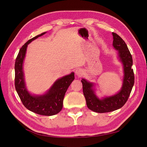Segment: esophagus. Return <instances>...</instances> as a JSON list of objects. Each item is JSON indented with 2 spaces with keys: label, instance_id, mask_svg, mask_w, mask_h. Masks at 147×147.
Here are the masks:
<instances>
[{
  "label": "esophagus",
  "instance_id": "esophagus-1",
  "mask_svg": "<svg viewBox=\"0 0 147 147\" xmlns=\"http://www.w3.org/2000/svg\"><path fill=\"white\" fill-rule=\"evenodd\" d=\"M83 70L81 68H78L75 70V74H76L78 77H81L83 74Z\"/></svg>",
  "mask_w": 147,
  "mask_h": 147
}]
</instances>
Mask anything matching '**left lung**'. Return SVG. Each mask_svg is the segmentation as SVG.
<instances>
[{
	"instance_id": "8db88e82",
	"label": "left lung",
	"mask_w": 147,
	"mask_h": 147,
	"mask_svg": "<svg viewBox=\"0 0 147 147\" xmlns=\"http://www.w3.org/2000/svg\"><path fill=\"white\" fill-rule=\"evenodd\" d=\"M113 46L118 50L119 59L123 64L124 78L122 88L117 94L112 96L99 99L92 88L94 83L81 80L83 92L85 97L88 108L97 113H106L121 108L127 102L134 83V74L132 65V57L126 43L116 33L112 32Z\"/></svg>"
}]
</instances>
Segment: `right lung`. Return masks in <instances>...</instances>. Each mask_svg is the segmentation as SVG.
<instances>
[{"instance_id": "add662e5", "label": "right lung", "mask_w": 147, "mask_h": 147, "mask_svg": "<svg viewBox=\"0 0 147 147\" xmlns=\"http://www.w3.org/2000/svg\"><path fill=\"white\" fill-rule=\"evenodd\" d=\"M45 33H42L30 39L21 48L15 64V85L18 94L26 109L38 115L51 116L58 113L63 109L65 94L75 77L74 73L72 72L57 80L49 91L43 95L32 96L27 91L23 69L27 47L34 40Z\"/></svg>"}]
</instances>
